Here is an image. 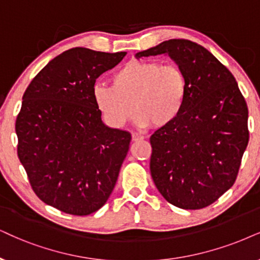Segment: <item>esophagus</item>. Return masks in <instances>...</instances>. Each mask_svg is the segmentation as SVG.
<instances>
[{"mask_svg": "<svg viewBox=\"0 0 260 260\" xmlns=\"http://www.w3.org/2000/svg\"><path fill=\"white\" fill-rule=\"evenodd\" d=\"M144 139V137L143 136H140V134H138V133H132V140L133 141H139V140H143Z\"/></svg>", "mask_w": 260, "mask_h": 260, "instance_id": "obj_1", "label": "esophagus"}]
</instances>
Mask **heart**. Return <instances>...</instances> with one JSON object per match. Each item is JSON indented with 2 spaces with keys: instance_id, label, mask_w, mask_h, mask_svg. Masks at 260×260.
<instances>
[{
  "instance_id": "obj_1",
  "label": "heart",
  "mask_w": 260,
  "mask_h": 260,
  "mask_svg": "<svg viewBox=\"0 0 260 260\" xmlns=\"http://www.w3.org/2000/svg\"><path fill=\"white\" fill-rule=\"evenodd\" d=\"M92 96L110 126H124L136 111L139 127L152 124L162 128L172 124L181 114L187 80L177 66L132 60L115 72L111 85H94Z\"/></svg>"
}]
</instances>
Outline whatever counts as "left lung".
Returning <instances> with one entry per match:
<instances>
[{
  "instance_id": "left-lung-1",
  "label": "left lung",
  "mask_w": 260,
  "mask_h": 260,
  "mask_svg": "<svg viewBox=\"0 0 260 260\" xmlns=\"http://www.w3.org/2000/svg\"><path fill=\"white\" fill-rule=\"evenodd\" d=\"M168 55L186 75L179 117L150 138V172L167 202L198 210L234 185L248 144V109L234 75L209 50L187 39H169L137 58Z\"/></svg>"
}]
</instances>
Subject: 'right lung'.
Returning <instances> with one entry per match:
<instances>
[{"label":"right lung","mask_w":260,"mask_h":260,"mask_svg":"<svg viewBox=\"0 0 260 260\" xmlns=\"http://www.w3.org/2000/svg\"><path fill=\"white\" fill-rule=\"evenodd\" d=\"M126 54L70 49L26 88L15 122L18 157L36 194L52 208L86 216L113 192L131 133L102 121L92 91Z\"/></svg>","instance_id":"obj_1"}]
</instances>
